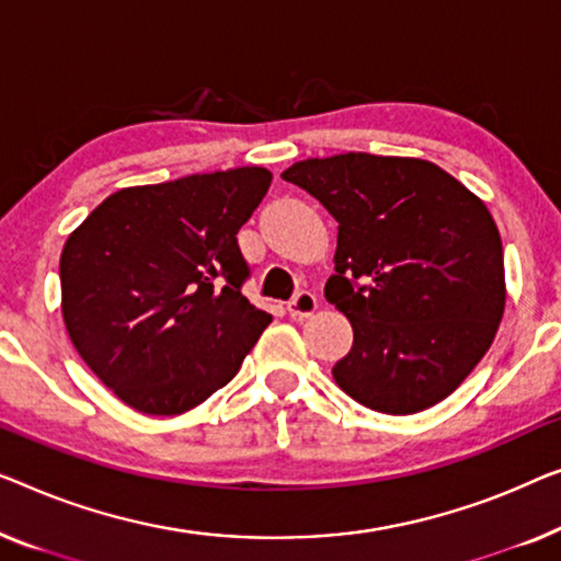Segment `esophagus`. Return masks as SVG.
Listing matches in <instances>:
<instances>
[{"label": "esophagus", "instance_id": "34e87169", "mask_svg": "<svg viewBox=\"0 0 561 561\" xmlns=\"http://www.w3.org/2000/svg\"><path fill=\"white\" fill-rule=\"evenodd\" d=\"M316 308H319V300L311 294V290H298V294L288 300V313L294 319H308Z\"/></svg>", "mask_w": 561, "mask_h": 561}]
</instances>
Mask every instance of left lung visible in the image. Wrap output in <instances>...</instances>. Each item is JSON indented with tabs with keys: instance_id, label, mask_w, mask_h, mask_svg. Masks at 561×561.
Returning a JSON list of instances; mask_svg holds the SVG:
<instances>
[{
	"instance_id": "obj_1",
	"label": "left lung",
	"mask_w": 561,
	"mask_h": 561,
	"mask_svg": "<svg viewBox=\"0 0 561 561\" xmlns=\"http://www.w3.org/2000/svg\"><path fill=\"white\" fill-rule=\"evenodd\" d=\"M339 222L329 304L354 344L334 379L364 408L412 415L445 400L496 336L506 280L481 199L425 159L348 151L280 174Z\"/></svg>"
}]
</instances>
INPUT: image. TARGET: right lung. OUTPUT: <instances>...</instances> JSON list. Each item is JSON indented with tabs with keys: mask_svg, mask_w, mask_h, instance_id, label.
<instances>
[{
	"mask_svg": "<svg viewBox=\"0 0 561 561\" xmlns=\"http://www.w3.org/2000/svg\"><path fill=\"white\" fill-rule=\"evenodd\" d=\"M273 174L240 167L103 199L60 255L72 346L118 400L182 415L238 375L271 313L242 296L238 232Z\"/></svg>",
	"mask_w": 561,
	"mask_h": 561,
	"instance_id": "add662e5",
	"label": "right lung"
}]
</instances>
